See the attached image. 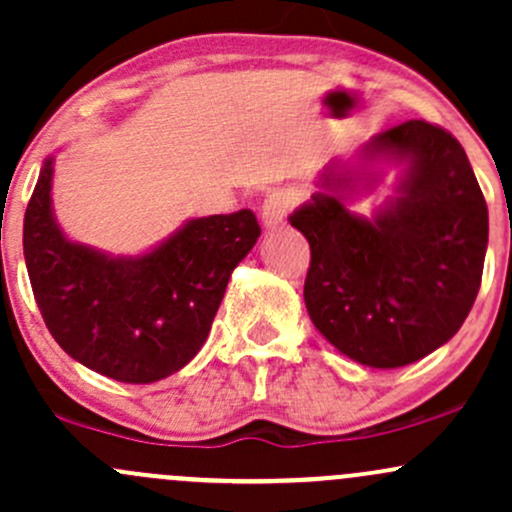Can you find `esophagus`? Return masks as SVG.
Listing matches in <instances>:
<instances>
[{
  "mask_svg": "<svg viewBox=\"0 0 512 512\" xmlns=\"http://www.w3.org/2000/svg\"><path fill=\"white\" fill-rule=\"evenodd\" d=\"M293 205H295V197L290 195V192H285V190L271 192V195H268L261 205L263 227H268V229L278 227V224L288 217V212L293 210Z\"/></svg>",
  "mask_w": 512,
  "mask_h": 512,
  "instance_id": "1",
  "label": "esophagus"
}]
</instances>
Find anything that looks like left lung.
I'll list each match as a JSON object with an SVG mask.
<instances>
[{
  "label": "left lung",
  "instance_id": "8db88e82",
  "mask_svg": "<svg viewBox=\"0 0 512 512\" xmlns=\"http://www.w3.org/2000/svg\"><path fill=\"white\" fill-rule=\"evenodd\" d=\"M361 161L405 166L398 195L371 219L349 212L359 175L337 163L322 173V192L290 214L310 241L305 305L322 337L349 359L408 366L447 344L471 312L488 207L464 148L442 126H393L361 148Z\"/></svg>",
  "mask_w": 512,
  "mask_h": 512
}]
</instances>
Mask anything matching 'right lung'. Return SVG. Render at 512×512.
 Masks as SVG:
<instances>
[{"label": "right lung", "instance_id": "add662e5", "mask_svg": "<svg viewBox=\"0 0 512 512\" xmlns=\"http://www.w3.org/2000/svg\"><path fill=\"white\" fill-rule=\"evenodd\" d=\"M53 156L24 214V258L48 332L82 366L122 383H153L195 359L232 271L261 236L256 214L190 219L141 256H109L60 232Z\"/></svg>", "mask_w": 512, "mask_h": 512}]
</instances>
